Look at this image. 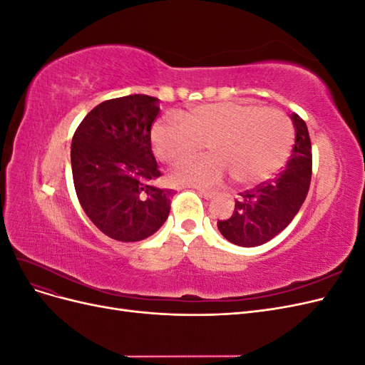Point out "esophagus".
<instances>
[{
	"label": "esophagus",
	"mask_w": 365,
	"mask_h": 365,
	"mask_svg": "<svg viewBox=\"0 0 365 365\" xmlns=\"http://www.w3.org/2000/svg\"><path fill=\"white\" fill-rule=\"evenodd\" d=\"M197 193H200L201 196H204L205 197V200H212V197L216 195L215 192H210V190H197Z\"/></svg>",
	"instance_id": "34e87169"
}]
</instances>
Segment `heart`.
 Listing matches in <instances>:
<instances>
[{"label":"heart","mask_w":365,"mask_h":365,"mask_svg":"<svg viewBox=\"0 0 365 365\" xmlns=\"http://www.w3.org/2000/svg\"><path fill=\"white\" fill-rule=\"evenodd\" d=\"M150 143L158 160L172 165L195 157L207 145L210 157L176 168L172 184L212 187L228 173L239 185H254L269 180L288 160L294 129L279 109L219 102L193 108L184 120L160 118L152 126Z\"/></svg>","instance_id":"1"}]
</instances>
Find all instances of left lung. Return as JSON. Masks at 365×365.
I'll list each match as a JSON object with an SVG mask.
<instances>
[{"label":"left lung","mask_w":365,"mask_h":365,"mask_svg":"<svg viewBox=\"0 0 365 365\" xmlns=\"http://www.w3.org/2000/svg\"><path fill=\"white\" fill-rule=\"evenodd\" d=\"M295 126L292 155L275 178L239 193L235 212L217 220V228L231 244L259 247L291 224L303 205L312 178V146L304 120L291 115Z\"/></svg>","instance_id":"left-lung-1"}]
</instances>
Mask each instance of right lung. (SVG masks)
Segmentation results:
<instances>
[{
  "label": "right lung",
  "instance_id": "add662e5",
  "mask_svg": "<svg viewBox=\"0 0 365 365\" xmlns=\"http://www.w3.org/2000/svg\"><path fill=\"white\" fill-rule=\"evenodd\" d=\"M158 114L155 97H117L91 109L73 135L77 200L91 222L114 240L146 239L169 216L175 190L152 185L161 175L150 146Z\"/></svg>",
  "mask_w": 365,
  "mask_h": 365
}]
</instances>
